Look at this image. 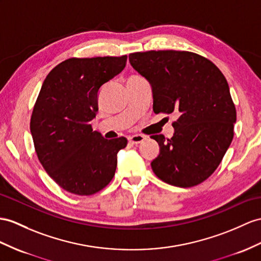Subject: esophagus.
<instances>
[{"instance_id":"obj_1","label":"esophagus","mask_w":261,"mask_h":261,"mask_svg":"<svg viewBox=\"0 0 261 261\" xmlns=\"http://www.w3.org/2000/svg\"><path fill=\"white\" fill-rule=\"evenodd\" d=\"M146 139V137L144 135H132L128 137V142L130 144H134V145H137V144H141L142 142H144Z\"/></svg>"}]
</instances>
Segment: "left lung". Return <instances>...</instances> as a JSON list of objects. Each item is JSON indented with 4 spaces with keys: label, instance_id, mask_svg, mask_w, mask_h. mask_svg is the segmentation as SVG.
Segmentation results:
<instances>
[{
    "label": "left lung",
    "instance_id": "obj_1",
    "mask_svg": "<svg viewBox=\"0 0 261 261\" xmlns=\"http://www.w3.org/2000/svg\"><path fill=\"white\" fill-rule=\"evenodd\" d=\"M129 62L151 85L154 113L179 116L173 122V137L151 136L161 147L152 171L177 187L205 181L233 138L236 107L224 74L212 61L187 50L132 53Z\"/></svg>",
    "mask_w": 261,
    "mask_h": 261
}]
</instances>
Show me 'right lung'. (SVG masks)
<instances>
[{
	"label": "right lung",
	"instance_id": "1",
	"mask_svg": "<svg viewBox=\"0 0 261 261\" xmlns=\"http://www.w3.org/2000/svg\"><path fill=\"white\" fill-rule=\"evenodd\" d=\"M127 55L72 59L44 80L31 116V134L42 166L68 193L90 196L115 175L117 152L127 139H105L93 130L100 86L123 71Z\"/></svg>",
	"mask_w": 261,
	"mask_h": 261
}]
</instances>
